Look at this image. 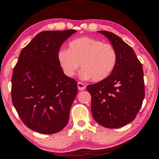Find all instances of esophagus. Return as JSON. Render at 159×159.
I'll list each match as a JSON object with an SVG mask.
<instances>
[{"label": "esophagus", "mask_w": 159, "mask_h": 159, "mask_svg": "<svg viewBox=\"0 0 159 159\" xmlns=\"http://www.w3.org/2000/svg\"><path fill=\"white\" fill-rule=\"evenodd\" d=\"M78 88L79 90L83 91L85 89V85L81 82H78Z\"/></svg>", "instance_id": "esophagus-1"}]
</instances>
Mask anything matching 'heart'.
Returning a JSON list of instances; mask_svg holds the SVG:
<instances>
[{
  "instance_id": "1",
  "label": "heart",
  "mask_w": 159,
  "mask_h": 159,
  "mask_svg": "<svg viewBox=\"0 0 159 159\" xmlns=\"http://www.w3.org/2000/svg\"><path fill=\"white\" fill-rule=\"evenodd\" d=\"M57 57L64 74L74 76L80 67L81 78L93 81L104 80L117 64V53L109 44L88 36L78 38L69 44V48L59 51Z\"/></svg>"
}]
</instances>
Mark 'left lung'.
Returning a JSON list of instances; mask_svg holds the SVG:
<instances>
[{
  "label": "left lung",
  "instance_id": "left-lung-1",
  "mask_svg": "<svg viewBox=\"0 0 159 159\" xmlns=\"http://www.w3.org/2000/svg\"><path fill=\"white\" fill-rule=\"evenodd\" d=\"M108 38L117 60L112 73L99 82L89 85L91 113L96 122L110 129L133 121L145 97L143 66L132 48L108 31H98Z\"/></svg>",
  "mask_w": 159,
  "mask_h": 159
}]
</instances>
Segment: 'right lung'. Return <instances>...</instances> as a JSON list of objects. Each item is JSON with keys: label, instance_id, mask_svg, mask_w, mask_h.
Listing matches in <instances>:
<instances>
[{"label": "right lung", "instance_id": "obj_1", "mask_svg": "<svg viewBox=\"0 0 159 159\" xmlns=\"http://www.w3.org/2000/svg\"><path fill=\"white\" fill-rule=\"evenodd\" d=\"M75 30L43 31L22 50L12 77V101L26 125L42 134L61 131L68 123L78 84L64 73L57 57Z\"/></svg>", "mask_w": 159, "mask_h": 159}]
</instances>
